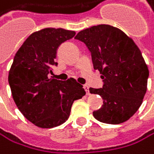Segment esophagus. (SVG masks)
I'll return each mask as SVG.
<instances>
[{
	"mask_svg": "<svg viewBox=\"0 0 154 154\" xmlns=\"http://www.w3.org/2000/svg\"><path fill=\"white\" fill-rule=\"evenodd\" d=\"M83 88H84V90L86 92L87 94H90V92H89V86L88 85H83Z\"/></svg>",
	"mask_w": 154,
	"mask_h": 154,
	"instance_id": "esophagus-1",
	"label": "esophagus"
}]
</instances>
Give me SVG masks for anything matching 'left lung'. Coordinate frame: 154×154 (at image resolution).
Here are the masks:
<instances>
[{"label": "left lung", "instance_id": "left-lung-1", "mask_svg": "<svg viewBox=\"0 0 154 154\" xmlns=\"http://www.w3.org/2000/svg\"><path fill=\"white\" fill-rule=\"evenodd\" d=\"M75 38L86 44L94 69L104 81L102 88L89 89L103 99L102 107L93 112L94 118L113 125L129 120L147 92L149 69L140 49L122 30L108 24L83 29Z\"/></svg>", "mask_w": 154, "mask_h": 154}]
</instances>
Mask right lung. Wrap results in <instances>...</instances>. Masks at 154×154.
I'll return each mask as SVG.
<instances>
[{"label":"right lung","mask_w":154,"mask_h":154,"mask_svg":"<svg viewBox=\"0 0 154 154\" xmlns=\"http://www.w3.org/2000/svg\"><path fill=\"white\" fill-rule=\"evenodd\" d=\"M75 32L44 28L32 33L14 57L8 73L12 97L20 112L35 126L50 129L65 122L76 99L86 94L83 86L70 78L56 79L52 67L60 45Z\"/></svg>","instance_id":"add662e5"}]
</instances>
